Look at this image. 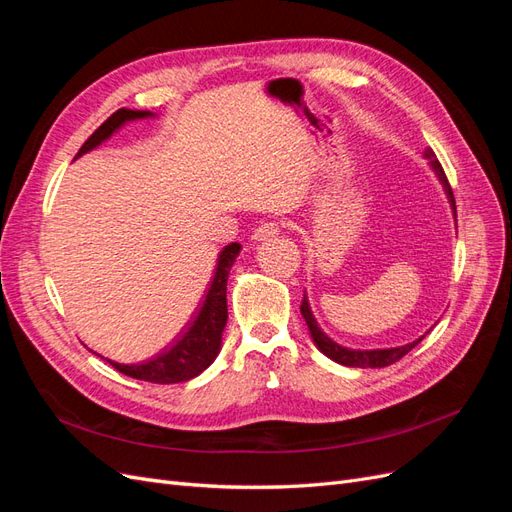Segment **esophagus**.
I'll return each mask as SVG.
<instances>
[{
  "instance_id": "obj_1",
  "label": "esophagus",
  "mask_w": 512,
  "mask_h": 512,
  "mask_svg": "<svg viewBox=\"0 0 512 512\" xmlns=\"http://www.w3.org/2000/svg\"><path fill=\"white\" fill-rule=\"evenodd\" d=\"M275 235H280V224H277V222H260L252 230V239L254 241H269Z\"/></svg>"
}]
</instances>
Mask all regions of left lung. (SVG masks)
<instances>
[{
  "label": "left lung",
  "instance_id": "1",
  "mask_svg": "<svg viewBox=\"0 0 512 512\" xmlns=\"http://www.w3.org/2000/svg\"><path fill=\"white\" fill-rule=\"evenodd\" d=\"M425 158L429 160L431 170H433V173H436L438 181L442 183L444 194H446L448 203H451V209H453V218L457 220V209H455L453 190H451V185H448V181H446V175H444V170H442L440 162H438L436 158H433V151H431V149H425ZM301 314H303V318H305V322H307L309 335H312V342L316 344V348H318L324 356H329L331 361H335V363H339V365H346V367H361V369H365V367H386V365H393L395 361H399V359H401V356H406V354H408L416 344H421V342H423V337L429 333V331H427L425 335H421L418 339H414V342L404 344V346H397V348L352 350V348H346V346H342V344L333 342V339L320 329V324H318V322H316V318H314L312 307H309V301H307V294H305V292H303Z\"/></svg>",
  "mask_w": 512,
  "mask_h": 512
}]
</instances>
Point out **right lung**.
I'll use <instances>...</instances> for the list:
<instances>
[{"label": "right lung", "mask_w": 512, "mask_h": 512, "mask_svg": "<svg viewBox=\"0 0 512 512\" xmlns=\"http://www.w3.org/2000/svg\"><path fill=\"white\" fill-rule=\"evenodd\" d=\"M153 117L158 115L151 111L119 108V111H115L94 134L87 138L85 145L79 149V153H76V158H81L91 149L100 147L117 130L126 126V123L138 121V119H153ZM239 252H241V243H230L220 252L218 267H215V275L209 284L203 305H200L198 314L188 324V329H183L173 342L166 344L158 352H153L143 361L119 363V361L104 359V356L102 359L106 363H111L117 371H121L123 376L145 380V382H156V384L188 382L203 374L222 350V333L228 320L226 282Z\"/></svg>", "instance_id": "1"}]
</instances>
